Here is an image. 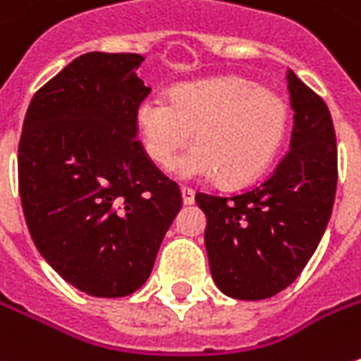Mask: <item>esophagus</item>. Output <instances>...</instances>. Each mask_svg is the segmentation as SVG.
<instances>
[{
    "mask_svg": "<svg viewBox=\"0 0 361 361\" xmlns=\"http://www.w3.org/2000/svg\"><path fill=\"white\" fill-rule=\"evenodd\" d=\"M181 200H183L185 206L194 204V190L192 188H181Z\"/></svg>",
    "mask_w": 361,
    "mask_h": 361,
    "instance_id": "1",
    "label": "esophagus"
}]
</instances>
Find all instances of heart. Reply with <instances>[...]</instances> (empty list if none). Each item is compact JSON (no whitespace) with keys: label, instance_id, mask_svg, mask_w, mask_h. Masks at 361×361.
<instances>
[{"label":"heart","instance_id":"obj_1","mask_svg":"<svg viewBox=\"0 0 361 361\" xmlns=\"http://www.w3.org/2000/svg\"><path fill=\"white\" fill-rule=\"evenodd\" d=\"M289 125L285 101L257 82L226 76L180 85L169 101L145 99L137 106L143 149L169 169L196 133V149L178 167L185 180L214 178L224 185L257 180L279 153Z\"/></svg>","mask_w":361,"mask_h":361}]
</instances>
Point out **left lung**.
Segmentation results:
<instances>
[{"label":"left lung","mask_w":361,"mask_h":361,"mask_svg":"<svg viewBox=\"0 0 361 361\" xmlns=\"http://www.w3.org/2000/svg\"><path fill=\"white\" fill-rule=\"evenodd\" d=\"M290 149L273 176L236 196L196 194L206 214L212 279L228 297L269 299L301 274L322 240L337 188V145L327 104L289 71Z\"/></svg>","instance_id":"1"}]
</instances>
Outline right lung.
I'll return each mask as SVG.
<instances>
[{"label": "right lung", "mask_w": 361, "mask_h": 361, "mask_svg": "<svg viewBox=\"0 0 361 361\" xmlns=\"http://www.w3.org/2000/svg\"><path fill=\"white\" fill-rule=\"evenodd\" d=\"M141 54L88 52L34 94L18 149L25 224L39 255L92 297H125L149 279L181 208L180 185L137 139L151 92Z\"/></svg>", "instance_id": "right-lung-1"}]
</instances>
